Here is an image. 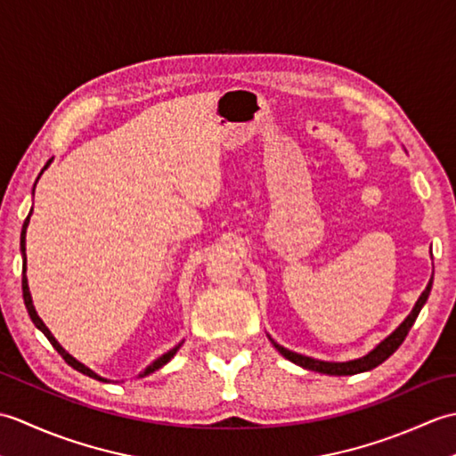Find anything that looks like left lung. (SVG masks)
Masks as SVG:
<instances>
[{
    "instance_id": "obj_1",
    "label": "left lung",
    "mask_w": 456,
    "mask_h": 456,
    "mask_svg": "<svg viewBox=\"0 0 456 456\" xmlns=\"http://www.w3.org/2000/svg\"><path fill=\"white\" fill-rule=\"evenodd\" d=\"M431 286H433V278L429 280L428 288L423 289L421 296L418 302H415L413 309L410 312V315L403 319V322L394 329V331L384 338V341L378 343L370 353H366L364 356H358L354 361H346V362H329V361H319V358H312V356H305V354H299L289 351V348L278 345L273 337L268 335L270 343L274 345L276 351L282 354L284 358H288L289 362H294L297 366L305 368V370H314V372H322V374H329V376H351V374H358V372H366V370H372L378 364H382L386 358H390L395 351H398V346L403 343V338L408 337L411 325L415 323V319H418L421 307L428 302V297L431 294Z\"/></svg>"
}]
</instances>
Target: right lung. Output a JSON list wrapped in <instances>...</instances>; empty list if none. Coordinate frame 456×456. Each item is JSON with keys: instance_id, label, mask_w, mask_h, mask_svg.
<instances>
[{"instance_id": "1", "label": "right lung", "mask_w": 456, "mask_h": 456, "mask_svg": "<svg viewBox=\"0 0 456 456\" xmlns=\"http://www.w3.org/2000/svg\"><path fill=\"white\" fill-rule=\"evenodd\" d=\"M48 164H51V162H46V167L43 168V172L48 168ZM41 172V174H43ZM41 174H38V178H41ZM38 178H37V182H38ZM37 182H35V186H37ZM33 191H35V188H33ZM31 213H33V208H31V211H28V216H27V219H25V223H23V229H21V243H19V245H21V256H23V280H21V288H23V299H25V307H27V312H28V317H31V322L35 323V327L38 329V331H43L45 333V337L48 338V341H51V345L56 348V351H58V354H61L62 358H64V361L68 362V364H70L72 368H76V370H78V372H82V374H86V376H90V378H95V380H100V382H110L108 380V378H103V376H100V374H95L94 370H92V368H88V366H86V364H82L80 361H76V358L70 354V353H66L64 351V348H62V345L61 343H58L56 341V338H54V335L51 333V331H48V327L43 323V319L41 317H38V314H37V309H35V305H33V297H31V292H28V282H27V255H25V235H27V227H28V219H31ZM182 346V343H178L176 346H174V348H170V351L168 353H164V354H160L159 358H157V361H152L147 368H144V370L139 374L141 378L142 376H149L151 372H154V370H159V368H162L164 364H167V362H170L172 361V358H174V354H176L178 353V348Z\"/></svg>"}]
</instances>
